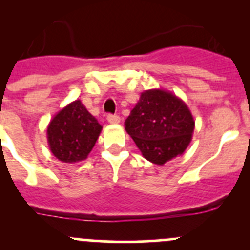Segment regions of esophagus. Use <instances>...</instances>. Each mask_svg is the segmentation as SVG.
Instances as JSON below:
<instances>
[{
  "label": "esophagus",
  "mask_w": 250,
  "mask_h": 250,
  "mask_svg": "<svg viewBox=\"0 0 250 250\" xmlns=\"http://www.w3.org/2000/svg\"><path fill=\"white\" fill-rule=\"evenodd\" d=\"M120 121H121L120 116H117V115L107 116V122L111 123V125H117V123H120Z\"/></svg>",
  "instance_id": "34e87169"
}]
</instances>
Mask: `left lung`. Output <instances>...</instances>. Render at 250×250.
I'll list each match as a JSON object with an SVG mask.
<instances>
[{"instance_id": "1", "label": "left lung", "mask_w": 250, "mask_h": 250, "mask_svg": "<svg viewBox=\"0 0 250 250\" xmlns=\"http://www.w3.org/2000/svg\"><path fill=\"white\" fill-rule=\"evenodd\" d=\"M125 129L144 158L163 166L185 152L192 140L195 120L185 102L169 90L156 88L141 93Z\"/></svg>"}]
</instances>
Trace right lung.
<instances>
[{
    "label": "right lung",
    "mask_w": 250,
    "mask_h": 250,
    "mask_svg": "<svg viewBox=\"0 0 250 250\" xmlns=\"http://www.w3.org/2000/svg\"><path fill=\"white\" fill-rule=\"evenodd\" d=\"M103 127L81 100L62 107L50 120L47 140L50 151L64 163H77L88 157Z\"/></svg>",
    "instance_id": "right-lung-1"
}]
</instances>
